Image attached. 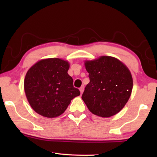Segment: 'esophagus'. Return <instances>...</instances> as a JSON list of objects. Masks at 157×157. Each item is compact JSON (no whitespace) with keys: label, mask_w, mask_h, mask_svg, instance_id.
<instances>
[{"label":"esophagus","mask_w":157,"mask_h":157,"mask_svg":"<svg viewBox=\"0 0 157 157\" xmlns=\"http://www.w3.org/2000/svg\"><path fill=\"white\" fill-rule=\"evenodd\" d=\"M84 87L82 86H81L80 88H79V91H80V93H81V94H82V93H83V91H84Z\"/></svg>","instance_id":"34e87169"}]
</instances>
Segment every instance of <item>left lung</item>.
Masks as SVG:
<instances>
[{"instance_id":"8db88e82","label":"left lung","mask_w":157,"mask_h":157,"mask_svg":"<svg viewBox=\"0 0 157 157\" xmlns=\"http://www.w3.org/2000/svg\"><path fill=\"white\" fill-rule=\"evenodd\" d=\"M90 82L82 98L92 113L109 118L122 110L129 100L133 79L129 68L115 57L101 56L84 62Z\"/></svg>"}]
</instances>
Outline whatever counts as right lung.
I'll return each mask as SVG.
<instances>
[{"instance_id":"add662e5","label":"right lung","mask_w":157,"mask_h":157,"mask_svg":"<svg viewBox=\"0 0 157 157\" xmlns=\"http://www.w3.org/2000/svg\"><path fill=\"white\" fill-rule=\"evenodd\" d=\"M68 62L59 58L41 59L28 71L24 90L34 111L46 118H56L64 112L71 101L80 95L68 74Z\"/></svg>"}]
</instances>
